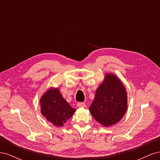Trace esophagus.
<instances>
[{
  "label": "esophagus",
  "instance_id": "1",
  "mask_svg": "<svg viewBox=\"0 0 160 160\" xmlns=\"http://www.w3.org/2000/svg\"><path fill=\"white\" fill-rule=\"evenodd\" d=\"M77 106L79 108H85V103L83 102H79L77 103Z\"/></svg>",
  "mask_w": 160,
  "mask_h": 160
}]
</instances>
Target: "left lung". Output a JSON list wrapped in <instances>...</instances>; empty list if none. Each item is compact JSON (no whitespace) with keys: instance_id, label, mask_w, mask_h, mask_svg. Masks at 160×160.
I'll list each match as a JSON object with an SVG mask.
<instances>
[{"instance_id":"8db88e82","label":"left lung","mask_w":160,"mask_h":160,"mask_svg":"<svg viewBox=\"0 0 160 160\" xmlns=\"http://www.w3.org/2000/svg\"><path fill=\"white\" fill-rule=\"evenodd\" d=\"M128 108V96L123 83L113 74H106L95 92L89 107L93 117L100 124L108 127L119 122Z\"/></svg>"}]
</instances>
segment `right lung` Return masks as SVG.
I'll use <instances>...</instances> for the list:
<instances>
[{
    "instance_id": "1",
    "label": "right lung",
    "mask_w": 160,
    "mask_h": 160,
    "mask_svg": "<svg viewBox=\"0 0 160 160\" xmlns=\"http://www.w3.org/2000/svg\"><path fill=\"white\" fill-rule=\"evenodd\" d=\"M42 115L57 127H61L76 111L62 98L58 88H50L40 99Z\"/></svg>"
}]
</instances>
